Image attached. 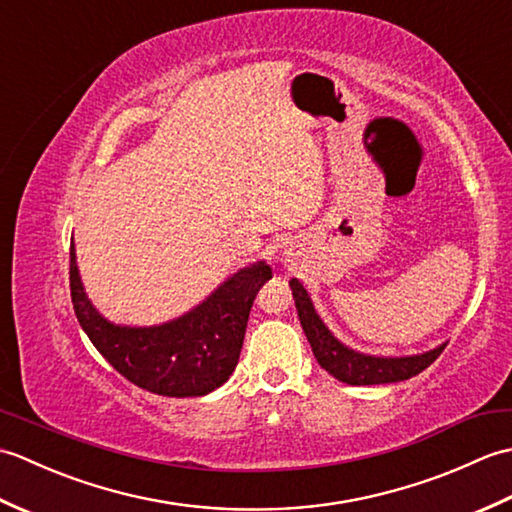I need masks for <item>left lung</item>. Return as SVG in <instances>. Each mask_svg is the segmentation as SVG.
I'll list each match as a JSON object with an SVG mask.
<instances>
[{
  "mask_svg": "<svg viewBox=\"0 0 512 512\" xmlns=\"http://www.w3.org/2000/svg\"><path fill=\"white\" fill-rule=\"evenodd\" d=\"M292 297L299 312L301 328L306 332L312 345V352L317 356L319 365L325 372L339 378L347 385H383V383H398L411 376L420 374L427 369L436 358L442 354L447 345H440L436 350L424 352L418 356H402V358H383V356H365L358 354L350 347H345L341 341H336L332 332L325 328V323L314 312L312 301L297 279L290 281Z\"/></svg>",
  "mask_w": 512,
  "mask_h": 512,
  "instance_id": "8db88e82",
  "label": "left lung"
}]
</instances>
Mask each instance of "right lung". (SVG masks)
Segmentation results:
<instances>
[{
  "instance_id": "1",
  "label": "right lung",
  "mask_w": 512,
  "mask_h": 512,
  "mask_svg": "<svg viewBox=\"0 0 512 512\" xmlns=\"http://www.w3.org/2000/svg\"><path fill=\"white\" fill-rule=\"evenodd\" d=\"M74 259L70 244L72 306L92 345L129 383L171 398L204 396L226 383L242 352L253 301L273 277L268 264H253L224 281L184 317L154 328H129L110 323L94 310Z\"/></svg>"
}]
</instances>
